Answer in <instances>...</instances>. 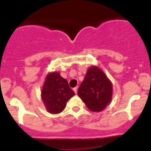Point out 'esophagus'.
<instances>
[{"instance_id":"esophagus-1","label":"esophagus","mask_w":151,"mask_h":151,"mask_svg":"<svg viewBox=\"0 0 151 151\" xmlns=\"http://www.w3.org/2000/svg\"><path fill=\"white\" fill-rule=\"evenodd\" d=\"M73 91H74V92L76 93V94H77V91H78V88H77V87L74 88H73Z\"/></svg>"}]
</instances>
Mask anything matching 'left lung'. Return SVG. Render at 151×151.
Listing matches in <instances>:
<instances>
[{"mask_svg":"<svg viewBox=\"0 0 151 151\" xmlns=\"http://www.w3.org/2000/svg\"><path fill=\"white\" fill-rule=\"evenodd\" d=\"M112 83L104 72L97 66L88 69L78 89V97L93 112H101L112 100Z\"/></svg>","mask_w":151,"mask_h":151,"instance_id":"obj_1","label":"left lung"}]
</instances>
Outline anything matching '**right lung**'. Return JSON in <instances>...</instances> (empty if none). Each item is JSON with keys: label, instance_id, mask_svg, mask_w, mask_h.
<instances>
[{"label": "right lung", "instance_id": "right-lung-1", "mask_svg": "<svg viewBox=\"0 0 151 151\" xmlns=\"http://www.w3.org/2000/svg\"><path fill=\"white\" fill-rule=\"evenodd\" d=\"M75 93L69 86L67 80L59 73H48L41 90V98L50 113H60L65 109L66 103Z\"/></svg>", "mask_w": 151, "mask_h": 151}]
</instances>
